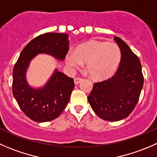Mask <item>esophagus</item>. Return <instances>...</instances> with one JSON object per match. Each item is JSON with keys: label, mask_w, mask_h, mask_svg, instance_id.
<instances>
[{"label": "esophagus", "mask_w": 157, "mask_h": 157, "mask_svg": "<svg viewBox=\"0 0 157 157\" xmlns=\"http://www.w3.org/2000/svg\"><path fill=\"white\" fill-rule=\"evenodd\" d=\"M82 80H83V79L82 78H80V77H76V78L74 79V83H75V84H78V83H80Z\"/></svg>", "instance_id": "obj_1"}]
</instances>
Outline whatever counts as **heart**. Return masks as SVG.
Here are the masks:
<instances>
[{"mask_svg": "<svg viewBox=\"0 0 157 157\" xmlns=\"http://www.w3.org/2000/svg\"><path fill=\"white\" fill-rule=\"evenodd\" d=\"M121 60V49L116 44L90 40L77 47L75 54L67 56L71 67L78 68L86 63V72L94 80H105L113 75Z\"/></svg>", "mask_w": 157, "mask_h": 157, "instance_id": "heart-1", "label": "heart"}]
</instances>
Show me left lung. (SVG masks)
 I'll return each instance as SVG.
<instances>
[{"instance_id": "1", "label": "left lung", "mask_w": 157, "mask_h": 157, "mask_svg": "<svg viewBox=\"0 0 157 157\" xmlns=\"http://www.w3.org/2000/svg\"><path fill=\"white\" fill-rule=\"evenodd\" d=\"M114 40L121 51L119 68L111 78L94 83L87 100L95 113L107 121L128 117L136 106L144 86L140 59L120 37Z\"/></svg>"}]
</instances>
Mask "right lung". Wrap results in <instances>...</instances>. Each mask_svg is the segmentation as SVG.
Listing matches in <instances>:
<instances>
[{
    "label": "right lung",
    "mask_w": 157,
    "mask_h": 157,
    "mask_svg": "<svg viewBox=\"0 0 157 157\" xmlns=\"http://www.w3.org/2000/svg\"><path fill=\"white\" fill-rule=\"evenodd\" d=\"M69 42L66 33L40 35L27 44L13 67V95L21 110L32 121L43 123L58 117L69 102L74 83V79L56 69L44 86L32 87L26 78L30 61L40 54L63 61L69 51Z\"/></svg>",
    "instance_id": "add662e5"
}]
</instances>
